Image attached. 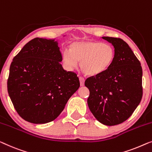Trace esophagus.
<instances>
[{
  "mask_svg": "<svg viewBox=\"0 0 152 152\" xmlns=\"http://www.w3.org/2000/svg\"><path fill=\"white\" fill-rule=\"evenodd\" d=\"M79 79H80V85L81 86H83L84 85V81H85L84 78L82 77H79Z\"/></svg>",
  "mask_w": 152,
  "mask_h": 152,
  "instance_id": "esophagus-1",
  "label": "esophagus"
}]
</instances>
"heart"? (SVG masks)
<instances>
[{
  "mask_svg": "<svg viewBox=\"0 0 152 152\" xmlns=\"http://www.w3.org/2000/svg\"><path fill=\"white\" fill-rule=\"evenodd\" d=\"M115 52L107 43L93 40H81L72 42L69 50L62 53V60L67 69H73L80 61V68L87 75H97L106 71L113 64Z\"/></svg>",
  "mask_w": 152,
  "mask_h": 152,
  "instance_id": "heart-1",
  "label": "heart"
}]
</instances>
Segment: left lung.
<instances>
[{
    "mask_svg": "<svg viewBox=\"0 0 152 152\" xmlns=\"http://www.w3.org/2000/svg\"><path fill=\"white\" fill-rule=\"evenodd\" d=\"M111 43L115 56L103 73L87 78L88 105L96 120L105 125L124 122L133 114L142 96V71L129 45L121 38L102 37Z\"/></svg>",
    "mask_w": 152,
    "mask_h": 152,
    "instance_id": "left-lung-1",
    "label": "left lung"
}]
</instances>
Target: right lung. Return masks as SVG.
<instances>
[{
	"label": "right lung",
	"instance_id": "add662e5",
	"mask_svg": "<svg viewBox=\"0 0 152 152\" xmlns=\"http://www.w3.org/2000/svg\"><path fill=\"white\" fill-rule=\"evenodd\" d=\"M55 39L36 38L13 59L7 91L16 112L36 124L56 119L80 87L77 74L63 69Z\"/></svg>",
	"mask_w": 152,
	"mask_h": 152
}]
</instances>
